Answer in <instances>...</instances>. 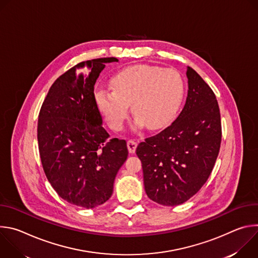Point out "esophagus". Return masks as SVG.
<instances>
[{"mask_svg": "<svg viewBox=\"0 0 258 258\" xmlns=\"http://www.w3.org/2000/svg\"><path fill=\"white\" fill-rule=\"evenodd\" d=\"M137 142L136 141H134V140H128L127 141V149H128V151H130V153H135V151H136V148H137Z\"/></svg>", "mask_w": 258, "mask_h": 258, "instance_id": "34e87169", "label": "esophagus"}]
</instances>
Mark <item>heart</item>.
Segmentation results:
<instances>
[{
    "label": "heart",
    "mask_w": 258,
    "mask_h": 258,
    "mask_svg": "<svg viewBox=\"0 0 258 258\" xmlns=\"http://www.w3.org/2000/svg\"><path fill=\"white\" fill-rule=\"evenodd\" d=\"M113 89L96 92L100 111L115 131L121 130L133 104L136 126L159 130L175 117L181 104L185 85L173 68L135 65L123 69L112 81Z\"/></svg>",
    "instance_id": "heart-1"
}]
</instances>
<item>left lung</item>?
<instances>
[{"label":"left lung","mask_w":258,"mask_h":258,"mask_svg":"<svg viewBox=\"0 0 258 258\" xmlns=\"http://www.w3.org/2000/svg\"><path fill=\"white\" fill-rule=\"evenodd\" d=\"M187 77L188 96L176 119L159 134L146 138L136 150L147 196L164 206L186 202L202 188L222 142L219 107L213 91L190 66Z\"/></svg>","instance_id":"8db88e82"}]
</instances>
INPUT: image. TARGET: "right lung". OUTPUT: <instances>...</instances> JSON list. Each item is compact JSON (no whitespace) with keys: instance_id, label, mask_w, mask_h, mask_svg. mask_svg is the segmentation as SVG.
Wrapping results in <instances>:
<instances>
[{"instance_id":"add662e5","label":"right lung","mask_w":258,"mask_h":258,"mask_svg":"<svg viewBox=\"0 0 258 258\" xmlns=\"http://www.w3.org/2000/svg\"><path fill=\"white\" fill-rule=\"evenodd\" d=\"M115 57L84 61L60 76L40 110L38 142L46 176L72 205L94 208L112 195L117 171L127 158L125 140L109 139L94 86Z\"/></svg>"}]
</instances>
